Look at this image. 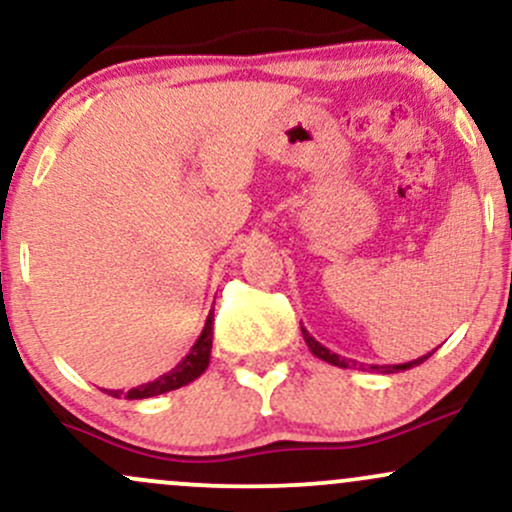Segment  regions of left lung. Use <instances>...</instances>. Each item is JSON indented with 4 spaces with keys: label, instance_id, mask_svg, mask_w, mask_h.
<instances>
[{
    "label": "left lung",
    "instance_id": "8db88e82",
    "mask_svg": "<svg viewBox=\"0 0 512 512\" xmlns=\"http://www.w3.org/2000/svg\"><path fill=\"white\" fill-rule=\"evenodd\" d=\"M301 332H303V339H305V344H308V349L313 351V354L317 356V358H322V361H327V363H332V366H339V368H361V370H366V368H370V370H375V373H399V370H407V368H414V366H419V363H424L428 356H433V351H428L426 356H419V358H414V361H409V363H390V366H363V363H358V361H354V358H344V356H339V354H334V351H330L327 349V346H322L320 342H317V339L313 337V334H310L308 330H305V327L301 325Z\"/></svg>",
    "mask_w": 512,
    "mask_h": 512
}]
</instances>
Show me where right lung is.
Here are the masks:
<instances>
[{
  "instance_id": "add662e5",
  "label": "right lung",
  "mask_w": 512,
  "mask_h": 512,
  "mask_svg": "<svg viewBox=\"0 0 512 512\" xmlns=\"http://www.w3.org/2000/svg\"><path fill=\"white\" fill-rule=\"evenodd\" d=\"M211 322H214V308L209 310L207 322H204V330L197 337V342L192 344L190 354L182 358V361L173 370L163 373L161 378L151 380V383L132 387V390H127V392L108 390V395H113V397L125 395L127 399H146V397L163 395V392H170V390H178V387L192 383V380H197L199 375H202L204 370H207L209 358H211V339H214V330H211Z\"/></svg>"
}]
</instances>
